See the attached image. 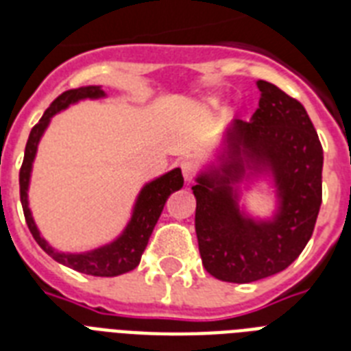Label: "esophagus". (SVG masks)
<instances>
[{"instance_id": "1", "label": "esophagus", "mask_w": 351, "mask_h": 351, "mask_svg": "<svg viewBox=\"0 0 351 351\" xmlns=\"http://www.w3.org/2000/svg\"><path fill=\"white\" fill-rule=\"evenodd\" d=\"M180 169H182V175H184V180L189 184V182H193V178H195V173H197V167H195V164L193 162H187V160H184L180 164Z\"/></svg>"}]
</instances>
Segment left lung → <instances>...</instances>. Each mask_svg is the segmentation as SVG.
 Here are the masks:
<instances>
[{
	"instance_id": "1",
	"label": "left lung",
	"mask_w": 351,
	"mask_h": 351,
	"mask_svg": "<svg viewBox=\"0 0 351 351\" xmlns=\"http://www.w3.org/2000/svg\"><path fill=\"white\" fill-rule=\"evenodd\" d=\"M256 89L258 109L250 121H231L191 187L202 264L226 282L286 269L311 239L322 202L324 156L308 112L269 82ZM261 183L274 193L267 217L245 206L243 193Z\"/></svg>"
}]
</instances>
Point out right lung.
<instances>
[{"mask_svg":"<svg viewBox=\"0 0 351 351\" xmlns=\"http://www.w3.org/2000/svg\"><path fill=\"white\" fill-rule=\"evenodd\" d=\"M106 98L107 95L106 90L101 89V85H85V87H78V89L65 90L62 96H58L56 100L51 104V107L43 112L41 120L32 127L29 140H27V147H25L23 165L19 171L21 206H23L27 226H29L36 242L40 244V247L45 251L47 255L52 256L56 262L80 273H85V275H93V277H117L121 273L134 269L140 264L142 253L145 251L149 237L153 233L154 226L162 215L165 200L169 198L171 193L178 191L184 186V176H182L180 167H175L164 175L156 176L153 180L145 182L134 198L131 217L127 220L125 228L121 230L117 239H112L107 244H101L89 251H82V253H71V251L56 250L54 245L47 242L45 237L38 230V224H36L29 206L30 176H32V165H34L36 153H38V145H40L41 138L49 129V125H51V120L56 117L58 112L65 111L71 106H76L84 100H106Z\"/></svg>","mask_w":351,"mask_h":351,"instance_id":"obj_1","label":"right lung"}]
</instances>
